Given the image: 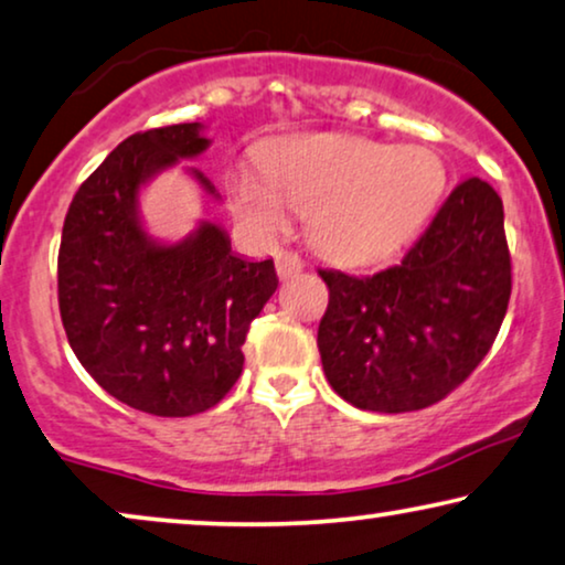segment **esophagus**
<instances>
[{
  "instance_id": "esophagus-1",
  "label": "esophagus",
  "mask_w": 565,
  "mask_h": 565,
  "mask_svg": "<svg viewBox=\"0 0 565 565\" xmlns=\"http://www.w3.org/2000/svg\"><path fill=\"white\" fill-rule=\"evenodd\" d=\"M301 268H305V260H301L294 250H279L276 253V274L279 279H291L297 276Z\"/></svg>"
}]
</instances>
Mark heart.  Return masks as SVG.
Masks as SVG:
<instances>
[{
	"mask_svg": "<svg viewBox=\"0 0 565 565\" xmlns=\"http://www.w3.org/2000/svg\"><path fill=\"white\" fill-rule=\"evenodd\" d=\"M260 171H227L235 217L258 235L305 214L309 241L345 266L379 264L399 250L433 212L445 171L430 150L343 132L279 138L260 150Z\"/></svg>",
	"mask_w": 565,
	"mask_h": 565,
	"instance_id": "obj_1",
	"label": "heart"
}]
</instances>
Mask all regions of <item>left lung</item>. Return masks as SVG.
<instances>
[{
  "label": "left lung",
  "mask_w": 565,
  "mask_h": 565,
  "mask_svg": "<svg viewBox=\"0 0 565 565\" xmlns=\"http://www.w3.org/2000/svg\"><path fill=\"white\" fill-rule=\"evenodd\" d=\"M320 276L330 305L317 348L330 386L369 412L430 407L471 376L502 328L512 294L502 200L466 179L399 266Z\"/></svg>",
  "instance_id": "left-lung-1"
}]
</instances>
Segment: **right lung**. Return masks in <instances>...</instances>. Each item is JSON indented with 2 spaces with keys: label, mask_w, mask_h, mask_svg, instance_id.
<instances>
[{
  "label": "right lung",
  "mask_w": 565,
  "mask_h": 565,
  "mask_svg": "<svg viewBox=\"0 0 565 565\" xmlns=\"http://www.w3.org/2000/svg\"><path fill=\"white\" fill-rule=\"evenodd\" d=\"M210 142L202 122L130 135L78 186L63 222L58 307L68 343L107 394L156 417L200 415L233 388L250 322L279 286L271 258L237 256L214 222L177 243L142 225V189ZM184 171L220 200L200 169Z\"/></svg>",
  "instance_id": "add662e5"
}]
</instances>
